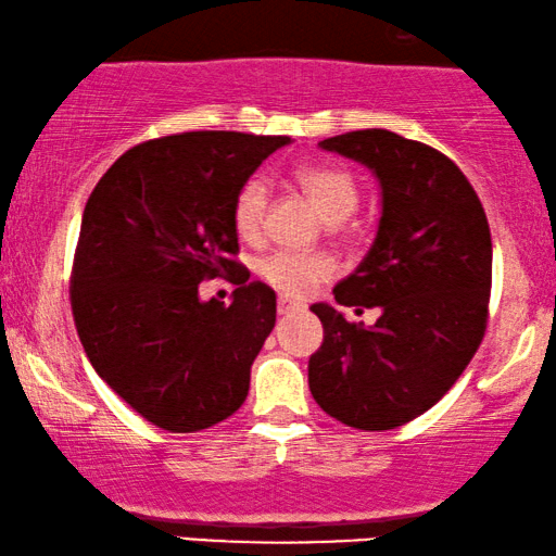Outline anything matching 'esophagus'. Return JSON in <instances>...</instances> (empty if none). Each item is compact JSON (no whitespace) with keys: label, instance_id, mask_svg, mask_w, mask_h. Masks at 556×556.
Masks as SVG:
<instances>
[{"label":"esophagus","instance_id":"1","mask_svg":"<svg viewBox=\"0 0 556 556\" xmlns=\"http://www.w3.org/2000/svg\"><path fill=\"white\" fill-rule=\"evenodd\" d=\"M299 308H301V303L291 301V299H288V295H280V299H278V314L280 316L293 314V311H299Z\"/></svg>","mask_w":556,"mask_h":556}]
</instances>
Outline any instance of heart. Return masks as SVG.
Returning a JSON list of instances; mask_svg holds the SVG:
<instances>
[{"label":"heart","mask_w":556,"mask_h":556,"mask_svg":"<svg viewBox=\"0 0 556 556\" xmlns=\"http://www.w3.org/2000/svg\"><path fill=\"white\" fill-rule=\"evenodd\" d=\"M303 192L314 207L329 219V223H341L359 207V185L346 169L329 164H308L295 172ZM270 187L268 179L255 174L242 181L232 200V225L235 232L242 240H257L265 230V215H268ZM337 270V265L329 255L324 253H291V250H278L268 257H263L257 265V273L265 283L276 291L303 299L314 293L324 280H329Z\"/></svg>","instance_id":"b5f03b06"}]
</instances>
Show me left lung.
Segmentation results:
<instances>
[{
  "label": "left lung",
  "mask_w": 556,
  "mask_h": 556,
  "mask_svg": "<svg viewBox=\"0 0 556 556\" xmlns=\"http://www.w3.org/2000/svg\"><path fill=\"white\" fill-rule=\"evenodd\" d=\"M318 147L364 164L382 187L377 238L333 288L339 306L379 308V318L349 324L339 308L314 303L324 344L308 359V387L349 428L392 430L435 405L481 346L489 219L466 174L428 143L364 128Z\"/></svg>",
  "instance_id": "obj_1"
}]
</instances>
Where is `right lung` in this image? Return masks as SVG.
I'll use <instances>...</instances> for the list:
<instances>
[{"mask_svg": "<svg viewBox=\"0 0 556 556\" xmlns=\"http://www.w3.org/2000/svg\"><path fill=\"white\" fill-rule=\"evenodd\" d=\"M288 136L187 131L128 149L83 212L71 276L80 344L143 420L197 432L240 409L276 293L235 261L232 200ZM230 275L233 303L199 301Z\"/></svg>", "mask_w": 556, "mask_h": 556, "instance_id": "add662e5", "label": "right lung"}]
</instances>
